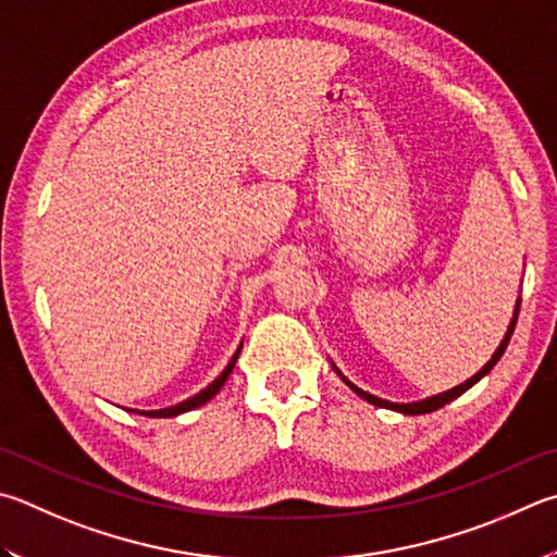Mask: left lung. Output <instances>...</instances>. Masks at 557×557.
I'll return each mask as SVG.
<instances>
[{"instance_id": "left-lung-1", "label": "left lung", "mask_w": 557, "mask_h": 557, "mask_svg": "<svg viewBox=\"0 0 557 557\" xmlns=\"http://www.w3.org/2000/svg\"><path fill=\"white\" fill-rule=\"evenodd\" d=\"M519 307H521V297L517 299V307H513V317H511V323H509V329H507V333H504V341L499 343V348L494 350V356L487 360V366H484L480 372H474V375L470 377V380H465L462 384H458V387H453V389H448V392H441V394H433V397H426V399H421V401H409V404H399V401H387V399H380V397H375V394H370V392H366V389H360L358 384H352L346 375H343V372L333 366V370L338 372V377L348 384V387L358 394L360 399H366V401H370V404H375V407H382V409H392V411H399V413H407V417H417V413H429V411H436V409H441V407H446L448 401H453V399H458L462 392H468L472 384H478L484 375H487V372L497 366L499 362V358L504 356V350H507V346H509V341H511V333H513V326H517V319H519Z\"/></svg>"}]
</instances>
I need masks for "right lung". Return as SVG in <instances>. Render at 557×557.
<instances>
[{
    "label": "right lung",
    "instance_id": "add662e5",
    "mask_svg": "<svg viewBox=\"0 0 557 557\" xmlns=\"http://www.w3.org/2000/svg\"><path fill=\"white\" fill-rule=\"evenodd\" d=\"M240 348H244V343H240V346L236 348V352H234V358L228 360V366L221 370V375L211 382V384H207L205 389L201 392H197L195 397H189V399H185V401H180V404H173V407H165V409H153V411H140V409H131V411H136V413H144V417H150V419H170V417H180V413H185V411H191V409H197V407H201V404H207L211 397H216V392L224 387V382L228 380V375H231V370H234V366H236V360H238V352H240Z\"/></svg>",
    "mask_w": 557,
    "mask_h": 557
}]
</instances>
